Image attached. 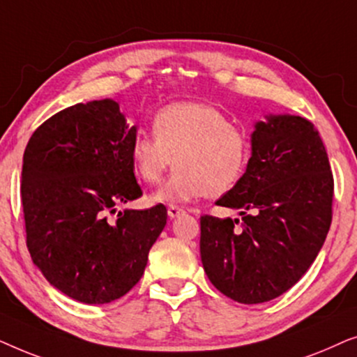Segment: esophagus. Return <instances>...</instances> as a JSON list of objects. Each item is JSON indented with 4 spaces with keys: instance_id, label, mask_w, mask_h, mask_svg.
<instances>
[{
    "instance_id": "obj_1",
    "label": "esophagus",
    "mask_w": 357,
    "mask_h": 357,
    "mask_svg": "<svg viewBox=\"0 0 357 357\" xmlns=\"http://www.w3.org/2000/svg\"><path fill=\"white\" fill-rule=\"evenodd\" d=\"M167 213L170 218H177V216H180V214H183V208L177 206V204H170V206L167 208Z\"/></svg>"
}]
</instances>
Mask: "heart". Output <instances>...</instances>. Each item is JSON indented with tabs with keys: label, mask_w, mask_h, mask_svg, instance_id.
<instances>
[{
	"label": "heart",
	"mask_w": 357,
	"mask_h": 357,
	"mask_svg": "<svg viewBox=\"0 0 357 357\" xmlns=\"http://www.w3.org/2000/svg\"><path fill=\"white\" fill-rule=\"evenodd\" d=\"M154 136L136 133L130 160L141 182L155 185L177 169L154 195V202H190L203 195L221 197L245 174L252 154L250 135L218 107L204 102H174L153 116Z\"/></svg>",
	"instance_id": "b5f03b06"
}]
</instances>
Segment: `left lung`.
I'll list each match as a JSON object with an SVG mask.
<instances>
[{
  "label": "left lung",
  "instance_id": "1",
  "mask_svg": "<svg viewBox=\"0 0 357 357\" xmlns=\"http://www.w3.org/2000/svg\"><path fill=\"white\" fill-rule=\"evenodd\" d=\"M333 188L328 155L309 120L271 115L257 123L245 174L216 202L242 218L199 219V252L214 287L241 304L291 289L330 231Z\"/></svg>",
  "mask_w": 357,
  "mask_h": 357
}]
</instances>
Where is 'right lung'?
Returning <instances> with one entry per match:
<instances>
[{"instance_id": "right-lung-1", "label": "right lung", "mask_w": 357, "mask_h": 357, "mask_svg": "<svg viewBox=\"0 0 357 357\" xmlns=\"http://www.w3.org/2000/svg\"><path fill=\"white\" fill-rule=\"evenodd\" d=\"M135 135L115 100H92L43 121L24 151L29 253L52 286L84 304L125 296L167 222L160 203L110 218L143 195L130 160Z\"/></svg>"}]
</instances>
